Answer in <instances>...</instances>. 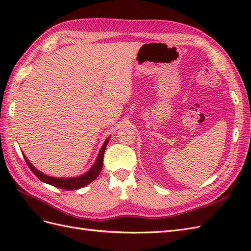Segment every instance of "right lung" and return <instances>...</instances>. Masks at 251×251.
Here are the masks:
<instances>
[{
  "mask_svg": "<svg viewBox=\"0 0 251 251\" xmlns=\"http://www.w3.org/2000/svg\"><path fill=\"white\" fill-rule=\"evenodd\" d=\"M108 141H109V138L104 141L103 146L100 151V154H98V157L96 159V162L93 165V168L91 169L89 172H87L86 174H83V175H81V176L76 177V178L63 179V178H53V177L46 176V175H44L40 171H37L34 166L29 162V160H27V158L25 156H24V158H25L27 165L29 166V169L32 171V173L37 178L42 180L43 182H45V183H48L50 185H53V186L62 188V189H68V191H75V189H78L80 187L88 185L93 180H95L98 175H100V173L102 169L104 150H105V147H107Z\"/></svg>",
  "mask_w": 251,
  "mask_h": 251,
  "instance_id": "obj_1",
  "label": "right lung"
}]
</instances>
